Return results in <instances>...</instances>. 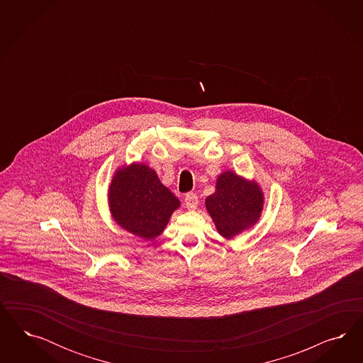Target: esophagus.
Listing matches in <instances>:
<instances>
[{"mask_svg":"<svg viewBox=\"0 0 363 363\" xmlns=\"http://www.w3.org/2000/svg\"><path fill=\"white\" fill-rule=\"evenodd\" d=\"M185 205H186V208L189 210L197 209V194H194V193H187L186 196H185Z\"/></svg>","mask_w":363,"mask_h":363,"instance_id":"obj_1","label":"esophagus"}]
</instances>
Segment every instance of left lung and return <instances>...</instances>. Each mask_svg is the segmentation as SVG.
<instances>
[{"instance_id":"left-lung-1","label":"left lung","mask_w":363,"mask_h":363,"mask_svg":"<svg viewBox=\"0 0 363 363\" xmlns=\"http://www.w3.org/2000/svg\"><path fill=\"white\" fill-rule=\"evenodd\" d=\"M264 203L261 186L230 170L218 176L216 191L205 201L217 231L226 240L252 229L261 218Z\"/></svg>"}]
</instances>
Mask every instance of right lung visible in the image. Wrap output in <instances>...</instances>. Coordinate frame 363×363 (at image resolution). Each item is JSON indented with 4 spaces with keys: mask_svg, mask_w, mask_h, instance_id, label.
Masks as SVG:
<instances>
[{
    "mask_svg": "<svg viewBox=\"0 0 363 363\" xmlns=\"http://www.w3.org/2000/svg\"><path fill=\"white\" fill-rule=\"evenodd\" d=\"M110 214L117 225L134 235L152 241L162 231L179 199L161 184L157 173L145 164L121 166L108 190Z\"/></svg>",
    "mask_w": 363,
    "mask_h": 363,
    "instance_id": "add662e5",
    "label": "right lung"
}]
</instances>
